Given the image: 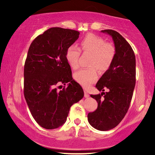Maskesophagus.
<instances>
[{
  "mask_svg": "<svg viewBox=\"0 0 155 155\" xmlns=\"http://www.w3.org/2000/svg\"><path fill=\"white\" fill-rule=\"evenodd\" d=\"M84 97H86V98H88L89 97H90V94H88V92H87V91H84Z\"/></svg>",
  "mask_w": 155,
  "mask_h": 155,
  "instance_id": "esophagus-1",
  "label": "esophagus"
}]
</instances>
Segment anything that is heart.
Masks as SVG:
<instances>
[{
    "instance_id": "heart-1",
    "label": "heart",
    "mask_w": 155,
    "mask_h": 155,
    "mask_svg": "<svg viewBox=\"0 0 155 155\" xmlns=\"http://www.w3.org/2000/svg\"><path fill=\"white\" fill-rule=\"evenodd\" d=\"M80 51L91 54L88 65L90 68L82 69L74 74V79L84 88H89L98 79V71H107L113 63L116 50L111 44L105 42L104 39L93 34H88L79 43ZM80 52L75 46L71 45L67 48L65 58L70 67L78 68Z\"/></svg>"
}]
</instances>
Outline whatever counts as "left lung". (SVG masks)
Returning <instances> with one entry per match:
<instances>
[{
	"mask_svg": "<svg viewBox=\"0 0 155 155\" xmlns=\"http://www.w3.org/2000/svg\"><path fill=\"white\" fill-rule=\"evenodd\" d=\"M101 32L112 37L116 54L111 65L96 84L97 90L102 92L90 95L98 102V107L88 114L87 119L93 128L105 131L117 126L128 111L135 85L136 71L134 51L128 41L112 29ZM104 88L109 92L104 93Z\"/></svg>",
	"mask_w": 155,
	"mask_h": 155,
	"instance_id": "obj_1",
	"label": "left lung"
}]
</instances>
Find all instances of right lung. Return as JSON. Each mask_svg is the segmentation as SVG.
Instances as JSON below:
<instances>
[{"instance_id": "1", "label": "right lung", "mask_w": 155, "mask_h": 155, "mask_svg": "<svg viewBox=\"0 0 155 155\" xmlns=\"http://www.w3.org/2000/svg\"><path fill=\"white\" fill-rule=\"evenodd\" d=\"M79 35L73 29L52 27L36 37L29 48L24 95L33 118L44 128L55 129L64 124L70 108L84 97L65 58L67 48ZM66 83L67 88L57 90V86Z\"/></svg>"}]
</instances>
